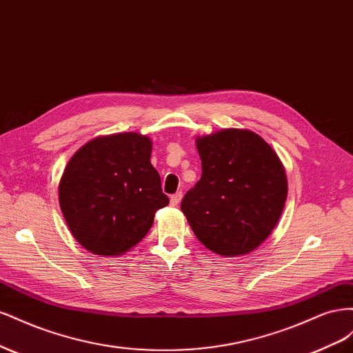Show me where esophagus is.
I'll return each instance as SVG.
<instances>
[{
  "instance_id": "1",
  "label": "esophagus",
  "mask_w": 353,
  "mask_h": 353,
  "mask_svg": "<svg viewBox=\"0 0 353 353\" xmlns=\"http://www.w3.org/2000/svg\"><path fill=\"white\" fill-rule=\"evenodd\" d=\"M181 199H183V193H181V191H179V193L172 194V196H170V205H172V206H178Z\"/></svg>"
}]
</instances>
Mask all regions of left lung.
Returning <instances> with one entry per match:
<instances>
[{
	"mask_svg": "<svg viewBox=\"0 0 353 353\" xmlns=\"http://www.w3.org/2000/svg\"><path fill=\"white\" fill-rule=\"evenodd\" d=\"M201 178L181 201L199 241L221 256H241L268 239L287 199L280 157L248 130L197 137Z\"/></svg>",
	"mask_w": 353,
	"mask_h": 353,
	"instance_id": "left-lung-1",
	"label": "left lung"
}]
</instances>
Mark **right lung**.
<instances>
[{"instance_id":"right-lung-1","label":"right lung","mask_w":353,"mask_h":353,"mask_svg":"<svg viewBox=\"0 0 353 353\" xmlns=\"http://www.w3.org/2000/svg\"><path fill=\"white\" fill-rule=\"evenodd\" d=\"M152 140L137 132L97 137L68 162L59 203L72 236L94 254L119 256L152 228L169 205L150 162Z\"/></svg>"}]
</instances>
